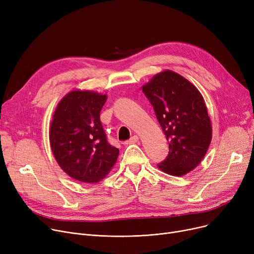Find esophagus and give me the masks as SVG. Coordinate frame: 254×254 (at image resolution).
<instances>
[{"label":"esophagus","instance_id":"esophagus-1","mask_svg":"<svg viewBox=\"0 0 254 254\" xmlns=\"http://www.w3.org/2000/svg\"><path fill=\"white\" fill-rule=\"evenodd\" d=\"M138 140H139V137H138V136H136V135H134V136H131L127 141H126V144H132V143H136Z\"/></svg>","mask_w":254,"mask_h":254}]
</instances>
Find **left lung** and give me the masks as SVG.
Segmentation results:
<instances>
[{
	"label": "left lung",
	"instance_id": "left-lung-1",
	"mask_svg": "<svg viewBox=\"0 0 254 254\" xmlns=\"http://www.w3.org/2000/svg\"><path fill=\"white\" fill-rule=\"evenodd\" d=\"M169 142V154L157 166L172 176H182L204 158L212 138L204 99L179 74L164 71L143 86Z\"/></svg>",
	"mask_w": 254,
	"mask_h": 254
}]
</instances>
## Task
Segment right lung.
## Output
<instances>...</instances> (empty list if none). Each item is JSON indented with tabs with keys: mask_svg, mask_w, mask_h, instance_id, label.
Here are the masks:
<instances>
[{
	"mask_svg": "<svg viewBox=\"0 0 254 254\" xmlns=\"http://www.w3.org/2000/svg\"><path fill=\"white\" fill-rule=\"evenodd\" d=\"M106 100L97 92L74 90L60 102L53 115L51 150L60 167L78 181L99 182L119 154L108 142L100 119Z\"/></svg>",
	"mask_w": 254,
	"mask_h": 254,
	"instance_id": "add662e5",
	"label": "right lung"
}]
</instances>
